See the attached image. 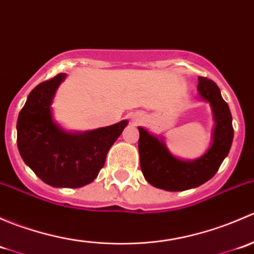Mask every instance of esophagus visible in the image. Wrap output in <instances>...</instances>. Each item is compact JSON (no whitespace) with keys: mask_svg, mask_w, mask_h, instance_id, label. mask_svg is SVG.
<instances>
[{"mask_svg":"<svg viewBox=\"0 0 254 254\" xmlns=\"http://www.w3.org/2000/svg\"><path fill=\"white\" fill-rule=\"evenodd\" d=\"M142 119H143V118H142L141 114H134V115H132V117H131V120H132V122H134V123H140V122H142Z\"/></svg>","mask_w":254,"mask_h":254,"instance_id":"esophagus-1","label":"esophagus"}]
</instances>
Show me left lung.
<instances>
[{"mask_svg":"<svg viewBox=\"0 0 254 254\" xmlns=\"http://www.w3.org/2000/svg\"><path fill=\"white\" fill-rule=\"evenodd\" d=\"M198 92L209 102L215 120L212 143L205 155L194 161H182L168 151L165 142L139 127L140 167L146 181L156 188L181 191L196 188L211 179L221 166L234 140L232 115L214 81L199 77Z\"/></svg>","mask_w":254,"mask_h":254,"instance_id":"8db88e82","label":"left lung"}]
</instances>
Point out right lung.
<instances>
[{"mask_svg":"<svg viewBox=\"0 0 254 254\" xmlns=\"http://www.w3.org/2000/svg\"><path fill=\"white\" fill-rule=\"evenodd\" d=\"M66 73L38 84L17 120V145L25 165L44 183L79 188L93 182L127 120L86 132H67L51 114V102Z\"/></svg>","mask_w":254,"mask_h":254,"instance_id":"add662e5","label":"right lung"}]
</instances>
